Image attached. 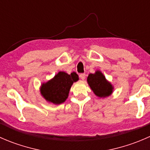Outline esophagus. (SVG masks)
<instances>
[{
    "label": "esophagus",
    "mask_w": 150,
    "mask_h": 150,
    "mask_svg": "<svg viewBox=\"0 0 150 150\" xmlns=\"http://www.w3.org/2000/svg\"><path fill=\"white\" fill-rule=\"evenodd\" d=\"M80 78H81V80L84 81V80L86 79V74H84V73L81 74V75H80Z\"/></svg>",
    "instance_id": "obj_1"
}]
</instances>
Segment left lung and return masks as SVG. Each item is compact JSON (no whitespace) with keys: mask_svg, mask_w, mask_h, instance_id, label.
<instances>
[{"mask_svg":"<svg viewBox=\"0 0 150 150\" xmlns=\"http://www.w3.org/2000/svg\"><path fill=\"white\" fill-rule=\"evenodd\" d=\"M87 82L94 94L98 97H107L110 96L113 91L112 85L107 81L105 76L99 70L96 71L94 74H89Z\"/></svg>","mask_w":150,"mask_h":150,"instance_id":"left-lung-1","label":"left lung"}]
</instances>
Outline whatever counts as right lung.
Listing matches in <instances>:
<instances>
[{
    "label": "right lung",
    "mask_w": 150,
    "mask_h": 150,
    "mask_svg": "<svg viewBox=\"0 0 150 150\" xmlns=\"http://www.w3.org/2000/svg\"><path fill=\"white\" fill-rule=\"evenodd\" d=\"M78 80L76 72L68 75L64 72H59L52 79L41 85L40 93L47 102L60 104L65 102L71 86Z\"/></svg>",
    "instance_id": "right-lung-1"
}]
</instances>
